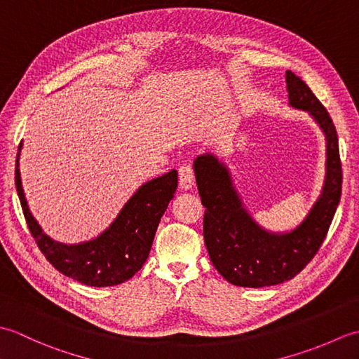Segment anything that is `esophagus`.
<instances>
[{
    "label": "esophagus",
    "mask_w": 359,
    "mask_h": 359,
    "mask_svg": "<svg viewBox=\"0 0 359 359\" xmlns=\"http://www.w3.org/2000/svg\"><path fill=\"white\" fill-rule=\"evenodd\" d=\"M196 175L193 166L189 163H184L179 168V185L182 189H189L194 187Z\"/></svg>",
    "instance_id": "1"
}]
</instances>
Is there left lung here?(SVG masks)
I'll use <instances>...</instances> for the list:
<instances>
[{"mask_svg": "<svg viewBox=\"0 0 359 359\" xmlns=\"http://www.w3.org/2000/svg\"><path fill=\"white\" fill-rule=\"evenodd\" d=\"M285 81L290 106L307 111L327 140L323 193L296 230L285 234L262 230L242 207L225 165L211 154L194 160L197 189L205 207V245L220 276L238 287L276 285L302 271L323 245L341 199L342 168L332 117L297 75L287 71Z\"/></svg>", "mask_w": 359, "mask_h": 359, "instance_id": "left-lung-1", "label": "left lung"}]
</instances>
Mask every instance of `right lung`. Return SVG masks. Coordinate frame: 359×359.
<instances>
[{
    "instance_id": "add662e5",
    "label": "right lung",
    "mask_w": 359,
    "mask_h": 359,
    "mask_svg": "<svg viewBox=\"0 0 359 359\" xmlns=\"http://www.w3.org/2000/svg\"><path fill=\"white\" fill-rule=\"evenodd\" d=\"M20 149L21 143L15 165V185L22 215L35 243L53 269L90 287H112L131 279L149 256L160 217L177 188V171L172 170L142 185L97 239L65 245L48 238L30 215L20 179Z\"/></svg>"
}]
</instances>
